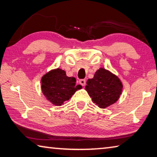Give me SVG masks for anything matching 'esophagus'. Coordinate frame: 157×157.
Wrapping results in <instances>:
<instances>
[{"mask_svg": "<svg viewBox=\"0 0 157 157\" xmlns=\"http://www.w3.org/2000/svg\"><path fill=\"white\" fill-rule=\"evenodd\" d=\"M79 84H80L82 86H85V85H86V79H80V80H79Z\"/></svg>", "mask_w": 157, "mask_h": 157, "instance_id": "esophagus-1", "label": "esophagus"}]
</instances>
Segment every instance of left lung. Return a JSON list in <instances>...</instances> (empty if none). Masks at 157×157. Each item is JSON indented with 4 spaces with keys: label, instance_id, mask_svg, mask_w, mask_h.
Listing matches in <instances>:
<instances>
[{
    "label": "left lung",
    "instance_id": "1",
    "mask_svg": "<svg viewBox=\"0 0 157 157\" xmlns=\"http://www.w3.org/2000/svg\"><path fill=\"white\" fill-rule=\"evenodd\" d=\"M86 84L85 89L92 101L102 109L117 102L123 91L120 79L103 68L98 69L94 78L87 80Z\"/></svg>",
    "mask_w": 157,
    "mask_h": 157
}]
</instances>
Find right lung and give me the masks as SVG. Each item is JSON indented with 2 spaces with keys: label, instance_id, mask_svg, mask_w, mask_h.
I'll return each mask as SVG.
<instances>
[{
  "label": "right lung",
  "instance_id": "right-lung-1",
  "mask_svg": "<svg viewBox=\"0 0 157 157\" xmlns=\"http://www.w3.org/2000/svg\"><path fill=\"white\" fill-rule=\"evenodd\" d=\"M41 90L48 100L54 105L61 106L68 100L76 91L82 88L76 84V79L68 77L60 68L54 69L42 77Z\"/></svg>",
  "mask_w": 157,
  "mask_h": 157
}]
</instances>
